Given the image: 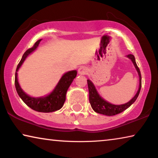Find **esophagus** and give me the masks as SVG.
<instances>
[{
    "label": "esophagus",
    "instance_id": "34e87169",
    "mask_svg": "<svg viewBox=\"0 0 158 158\" xmlns=\"http://www.w3.org/2000/svg\"><path fill=\"white\" fill-rule=\"evenodd\" d=\"M88 72V68H86L85 66H81V68L78 69V73L80 75H85L87 74Z\"/></svg>",
    "mask_w": 158,
    "mask_h": 158
}]
</instances>
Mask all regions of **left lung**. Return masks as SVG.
I'll list each match as a JSON object with an SVG mask.
<instances>
[{
	"mask_svg": "<svg viewBox=\"0 0 158 158\" xmlns=\"http://www.w3.org/2000/svg\"><path fill=\"white\" fill-rule=\"evenodd\" d=\"M127 57H128L129 59L131 60V61L132 62V63L135 66V68L137 70L139 75V88L137 94H135V96L131 99L129 102L124 104H120V105H115L112 104V103L108 102L107 101H106L104 98H103L100 95H99L98 92L97 91V89L96 88V86L94 85V84L91 81H90L89 79L87 80L88 81V90H89V101L91 106L92 109H94V111L96 113L103 114L106 116H114L116 114H118L119 113H122V111H124V110L130 106L131 104H133L135 103V101L137 100L138 96H139L140 90H141V86H142V77H141V73H140V70L139 68L137 67V64L136 63L135 56L133 55H127Z\"/></svg>",
	"mask_w": 158,
	"mask_h": 158,
	"instance_id": "obj_1",
	"label": "left lung"
}]
</instances>
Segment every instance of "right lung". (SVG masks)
Returning a JSON list of instances; mask_svg holds the SVG:
<instances>
[{
    "label": "right lung",
    "mask_w": 158,
    "mask_h": 158,
    "mask_svg": "<svg viewBox=\"0 0 158 158\" xmlns=\"http://www.w3.org/2000/svg\"><path fill=\"white\" fill-rule=\"evenodd\" d=\"M42 40H38L33 47L27 49L22 56L21 61L19 62L16 68V74H15V86L19 96L28 106L36 111L49 113V112L56 111L60 110L63 106L66 99V94L73 80L77 75V70H71L64 73L60 79L57 85L52 91L44 96L32 97L23 91L21 88L18 80V71L26 59L31 55L32 52L37 49L39 44Z\"/></svg>",
    "instance_id": "1"
}]
</instances>
